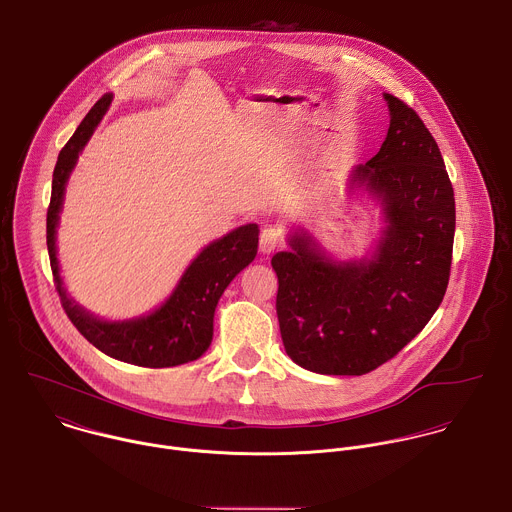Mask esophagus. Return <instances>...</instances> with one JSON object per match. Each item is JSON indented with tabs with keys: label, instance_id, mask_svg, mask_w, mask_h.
Listing matches in <instances>:
<instances>
[{
	"label": "esophagus",
	"instance_id": "esophagus-1",
	"mask_svg": "<svg viewBox=\"0 0 512 512\" xmlns=\"http://www.w3.org/2000/svg\"><path fill=\"white\" fill-rule=\"evenodd\" d=\"M282 246V234L278 228H264L260 234V252L270 254Z\"/></svg>",
	"mask_w": 512,
	"mask_h": 512
}]
</instances>
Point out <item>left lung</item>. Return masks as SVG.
Here are the masks:
<instances>
[{
	"mask_svg": "<svg viewBox=\"0 0 512 512\" xmlns=\"http://www.w3.org/2000/svg\"><path fill=\"white\" fill-rule=\"evenodd\" d=\"M389 129L379 153L351 174L383 204L387 228L371 260L338 264L308 234L278 252L276 314L286 353L324 375H363L413 340L447 292L455 196L421 117L385 93Z\"/></svg>",
	"mask_w": 512,
	"mask_h": 512,
	"instance_id": "1",
	"label": "left lung"
}]
</instances>
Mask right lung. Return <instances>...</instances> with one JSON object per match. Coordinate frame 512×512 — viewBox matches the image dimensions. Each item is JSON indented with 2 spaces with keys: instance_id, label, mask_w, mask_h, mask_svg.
Returning <instances> with one entry per match:
<instances>
[{
  "instance_id": "1",
  "label": "right lung",
  "mask_w": 512,
  "mask_h": 512,
  "mask_svg": "<svg viewBox=\"0 0 512 512\" xmlns=\"http://www.w3.org/2000/svg\"><path fill=\"white\" fill-rule=\"evenodd\" d=\"M113 95H103L85 115L73 137L61 149L53 171L51 202L47 208V250L55 290L61 306L79 334L103 353L141 367H172L198 359L212 341V320L216 304L258 252V226L246 224L206 246L188 266L171 298L151 316L129 322H103L67 298L59 278L55 256V228L63 202L65 182L79 153L87 145L95 127L107 113Z\"/></svg>"
}]
</instances>
